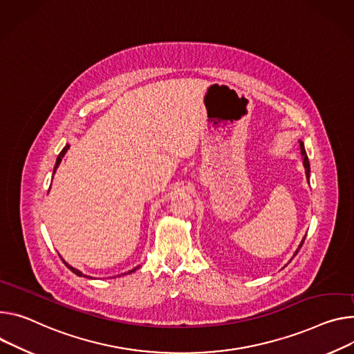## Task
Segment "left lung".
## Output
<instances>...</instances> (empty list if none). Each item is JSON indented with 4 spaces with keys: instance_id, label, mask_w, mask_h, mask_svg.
<instances>
[{
    "instance_id": "obj_1",
    "label": "left lung",
    "mask_w": 354,
    "mask_h": 354,
    "mask_svg": "<svg viewBox=\"0 0 354 354\" xmlns=\"http://www.w3.org/2000/svg\"><path fill=\"white\" fill-rule=\"evenodd\" d=\"M299 145H301V152H302V156H304V167H305V171H306V178L309 179V172H310V169H309V159H308L306 151H305V148H304V144L301 142ZM305 239H306V237H304V240H302V241H301V244H299V248L295 251V254H294V255H297V252L301 250V247H302V244H304Z\"/></svg>"
}]
</instances>
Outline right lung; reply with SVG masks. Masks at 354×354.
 Segmentation results:
<instances>
[{
	"label": "right lung",
	"mask_w": 354,
	"mask_h": 354,
	"mask_svg": "<svg viewBox=\"0 0 354 354\" xmlns=\"http://www.w3.org/2000/svg\"><path fill=\"white\" fill-rule=\"evenodd\" d=\"M68 148H69V145H66V147H65V148H63V149H62V151H60V153H59V156H57V159H56V165H55V169H53V174H55V171H56V168H57V167H59V164H60V160H62V158H63V156H65V153H66V152H68ZM62 261H63V260H62ZM63 263H65V261H63ZM65 266H66V267H68V268H69V270H71V271H72V272H75V274H76V275H79V277H86V275H84V274H83V272H80V271H79V270H76V268H73V267H71V266H69V264H66V263H65ZM137 268H138V267H137ZM137 268H134V270H131V271H128V274H131V272H134V271H136V270H137Z\"/></svg>",
	"instance_id": "1"
}]
</instances>
